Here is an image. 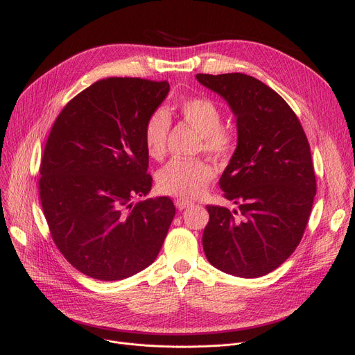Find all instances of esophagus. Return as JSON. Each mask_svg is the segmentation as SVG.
<instances>
[{"label":"esophagus","mask_w":355,"mask_h":355,"mask_svg":"<svg viewBox=\"0 0 355 355\" xmlns=\"http://www.w3.org/2000/svg\"><path fill=\"white\" fill-rule=\"evenodd\" d=\"M190 206H193L191 201L182 200V198H177V200H175V207H177L178 210H185V209H189Z\"/></svg>","instance_id":"obj_1"}]
</instances>
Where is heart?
<instances>
[{"label":"heart","mask_w":355,"mask_h":355,"mask_svg":"<svg viewBox=\"0 0 355 355\" xmlns=\"http://www.w3.org/2000/svg\"><path fill=\"white\" fill-rule=\"evenodd\" d=\"M182 118L191 123L202 137L204 151L220 157L226 155L233 145L227 130L221 129L223 116L218 106L206 98H191L180 103ZM170 114L162 107L148 116L144 126V142L149 157L159 159L165 154L166 138L170 134ZM214 177L213 168L202 161L173 159L157 174L161 193L180 198L198 197Z\"/></svg>","instance_id":"obj_1"}]
</instances>
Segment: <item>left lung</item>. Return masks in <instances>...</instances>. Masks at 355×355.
I'll return each instance as SVG.
<instances>
[{
	"label": "left lung",
	"instance_id": "obj_1",
	"mask_svg": "<svg viewBox=\"0 0 355 355\" xmlns=\"http://www.w3.org/2000/svg\"><path fill=\"white\" fill-rule=\"evenodd\" d=\"M196 79L227 102L237 128L218 184L239 210L207 207L204 253L225 273L265 276L300 245L312 210L316 181L306 135L289 105L260 80L243 73Z\"/></svg>",
	"mask_w": 355,
	"mask_h": 355
}]
</instances>
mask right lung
<instances>
[{
	"mask_svg": "<svg viewBox=\"0 0 355 355\" xmlns=\"http://www.w3.org/2000/svg\"><path fill=\"white\" fill-rule=\"evenodd\" d=\"M168 82L106 78L73 98L55 119L40 166V198L55 246L99 281H122L157 259L175 216L171 198L145 197L148 116Z\"/></svg>",
	"mask_w": 355,
	"mask_h": 355,
	"instance_id": "obj_1",
	"label": "right lung"
}]
</instances>
